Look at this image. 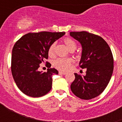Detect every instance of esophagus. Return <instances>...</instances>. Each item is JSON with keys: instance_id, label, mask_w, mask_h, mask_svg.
I'll return each instance as SVG.
<instances>
[{"instance_id": "obj_1", "label": "esophagus", "mask_w": 122, "mask_h": 122, "mask_svg": "<svg viewBox=\"0 0 122 122\" xmlns=\"http://www.w3.org/2000/svg\"><path fill=\"white\" fill-rule=\"evenodd\" d=\"M59 73L60 74H63V75H65L66 74V72H63V71H59Z\"/></svg>"}]
</instances>
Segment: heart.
Returning a JSON list of instances; mask_svg holds the SVG:
<instances>
[{"mask_svg": "<svg viewBox=\"0 0 122 122\" xmlns=\"http://www.w3.org/2000/svg\"><path fill=\"white\" fill-rule=\"evenodd\" d=\"M63 42H64L65 45H66V47L68 48V49L70 51H73L76 48V46H77L76 43L70 38H65L63 39ZM55 48H56V43H52L49 46L48 51L49 56L52 57L54 55ZM71 63L72 60L71 59H60V58H59V59H57L54 61L53 65L58 70L62 71H66L70 67Z\"/></svg>", "mask_w": 122, "mask_h": 122, "instance_id": "heart-1", "label": "heart"}]
</instances>
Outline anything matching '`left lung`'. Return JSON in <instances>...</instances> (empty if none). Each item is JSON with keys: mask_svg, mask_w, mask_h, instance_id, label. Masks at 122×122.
Wrapping results in <instances>:
<instances>
[{"mask_svg": "<svg viewBox=\"0 0 122 122\" xmlns=\"http://www.w3.org/2000/svg\"><path fill=\"white\" fill-rule=\"evenodd\" d=\"M71 36L82 46L79 66L86 68L84 76L74 73L71 90L77 97L90 100L100 95L112 75L114 59L109 46L101 36L87 32H71Z\"/></svg>", "mask_w": 122, "mask_h": 122, "instance_id": "8db88e82", "label": "left lung"}]
</instances>
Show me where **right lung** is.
Masks as SVG:
<instances>
[{"instance_id":"obj_1","label":"right lung","mask_w":122,"mask_h":122,"mask_svg":"<svg viewBox=\"0 0 122 122\" xmlns=\"http://www.w3.org/2000/svg\"><path fill=\"white\" fill-rule=\"evenodd\" d=\"M65 32H41L29 33L17 41L11 55V73L15 83L22 93L31 97H40L52 88V74H58L55 68L40 71V63L48 58V49Z\"/></svg>"}]
</instances>
